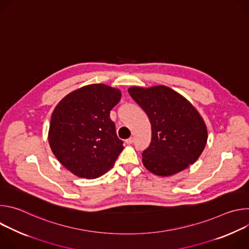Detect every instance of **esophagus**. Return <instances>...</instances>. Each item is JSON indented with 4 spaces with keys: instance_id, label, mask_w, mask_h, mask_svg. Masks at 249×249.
<instances>
[{
    "instance_id": "obj_1",
    "label": "esophagus",
    "mask_w": 249,
    "mask_h": 249,
    "mask_svg": "<svg viewBox=\"0 0 249 249\" xmlns=\"http://www.w3.org/2000/svg\"><path fill=\"white\" fill-rule=\"evenodd\" d=\"M125 142H126V144H128V145H131V144H133V143H134V138H133V137H131V138L127 139Z\"/></svg>"
}]
</instances>
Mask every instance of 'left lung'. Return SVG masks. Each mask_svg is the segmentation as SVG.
<instances>
[{"label": "left lung", "mask_w": 249, "mask_h": 249, "mask_svg": "<svg viewBox=\"0 0 249 249\" xmlns=\"http://www.w3.org/2000/svg\"><path fill=\"white\" fill-rule=\"evenodd\" d=\"M131 97L152 125V142L142 154L144 166L159 176H171L193 164L207 144L206 124L180 93L165 86L131 87Z\"/></svg>", "instance_id": "8db88e82"}]
</instances>
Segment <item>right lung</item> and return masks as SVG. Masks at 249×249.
Listing matches in <instances>:
<instances>
[{"label": "right lung", "instance_id": "1", "mask_svg": "<svg viewBox=\"0 0 249 249\" xmlns=\"http://www.w3.org/2000/svg\"><path fill=\"white\" fill-rule=\"evenodd\" d=\"M121 91L104 84L82 87L63 97L51 115L50 148L60 161L82 178H96L113 167L124 149L110 110Z\"/></svg>", "mask_w": 249, "mask_h": 249}]
</instances>
